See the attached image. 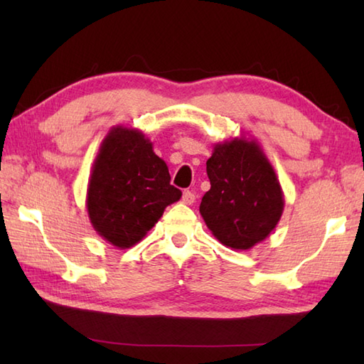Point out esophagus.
Masks as SVG:
<instances>
[{
  "mask_svg": "<svg viewBox=\"0 0 364 364\" xmlns=\"http://www.w3.org/2000/svg\"><path fill=\"white\" fill-rule=\"evenodd\" d=\"M181 202L184 205H192L196 202V194L192 191H184L183 192V197H181Z\"/></svg>",
  "mask_w": 364,
  "mask_h": 364,
  "instance_id": "obj_1",
  "label": "esophagus"
}]
</instances>
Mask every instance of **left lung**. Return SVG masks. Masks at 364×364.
<instances>
[{"mask_svg": "<svg viewBox=\"0 0 364 364\" xmlns=\"http://www.w3.org/2000/svg\"><path fill=\"white\" fill-rule=\"evenodd\" d=\"M206 173L211 189L200 214L214 237L233 250L264 241L280 222L284 197L257 139L241 136L215 144Z\"/></svg>", "mask_w": 364, "mask_h": 364, "instance_id": "obj_1", "label": "left lung"}]
</instances>
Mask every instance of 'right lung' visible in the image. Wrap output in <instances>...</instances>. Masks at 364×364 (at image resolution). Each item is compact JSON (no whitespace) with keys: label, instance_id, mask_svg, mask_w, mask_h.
Returning a JSON list of instances; mask_svg holds the SVG:
<instances>
[{"label":"right lung","instance_id":"add662e5","mask_svg":"<svg viewBox=\"0 0 364 364\" xmlns=\"http://www.w3.org/2000/svg\"><path fill=\"white\" fill-rule=\"evenodd\" d=\"M181 198L168 167L142 131L112 127L92 166L86 206L92 227L117 249L136 245Z\"/></svg>","mask_w":364,"mask_h":364}]
</instances>
